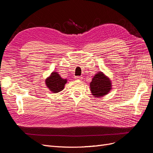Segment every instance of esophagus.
Wrapping results in <instances>:
<instances>
[{
  "label": "esophagus",
  "instance_id": "esophagus-1",
  "mask_svg": "<svg viewBox=\"0 0 153 153\" xmlns=\"http://www.w3.org/2000/svg\"><path fill=\"white\" fill-rule=\"evenodd\" d=\"M75 78L77 80H81L82 79V76H75Z\"/></svg>",
  "mask_w": 153,
  "mask_h": 153
}]
</instances>
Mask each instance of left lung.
I'll list each match as a JSON object with an SVG mask.
<instances>
[{
  "label": "left lung",
  "mask_w": 153,
  "mask_h": 153,
  "mask_svg": "<svg viewBox=\"0 0 153 153\" xmlns=\"http://www.w3.org/2000/svg\"><path fill=\"white\" fill-rule=\"evenodd\" d=\"M112 82L103 72H98L93 76L90 83L92 94L97 98H101L108 94L112 89Z\"/></svg>",
  "instance_id": "8db88e82"
}]
</instances>
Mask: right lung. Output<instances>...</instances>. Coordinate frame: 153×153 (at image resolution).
Returning a JSON list of instances; mask_svg holds the SVG:
<instances>
[{
	"mask_svg": "<svg viewBox=\"0 0 153 153\" xmlns=\"http://www.w3.org/2000/svg\"><path fill=\"white\" fill-rule=\"evenodd\" d=\"M67 82V79L62 78L58 72L53 71L45 79V84L48 89L53 93H58L64 89Z\"/></svg>",
	"mask_w": 153,
	"mask_h": 153,
	"instance_id": "1",
	"label": "right lung"
}]
</instances>
